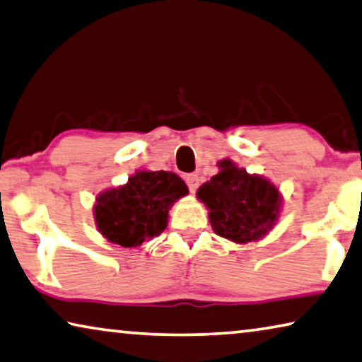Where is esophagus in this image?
I'll list each match as a JSON object with an SVG mask.
<instances>
[{"instance_id": "obj_1", "label": "esophagus", "mask_w": 362, "mask_h": 362, "mask_svg": "<svg viewBox=\"0 0 362 362\" xmlns=\"http://www.w3.org/2000/svg\"><path fill=\"white\" fill-rule=\"evenodd\" d=\"M185 182H187V185H188V188H190L192 193L197 192V188L199 185L198 174H188V175H185Z\"/></svg>"}]
</instances>
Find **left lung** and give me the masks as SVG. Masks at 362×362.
I'll list each match as a JSON object with an SVG mask.
<instances>
[{
	"label": "left lung",
	"mask_w": 362,
	"mask_h": 362,
	"mask_svg": "<svg viewBox=\"0 0 362 362\" xmlns=\"http://www.w3.org/2000/svg\"><path fill=\"white\" fill-rule=\"evenodd\" d=\"M221 172L199 187L198 198L209 208L212 230L235 243H248L275 226L280 194L271 182L222 160Z\"/></svg>",
	"instance_id": "1"
}]
</instances>
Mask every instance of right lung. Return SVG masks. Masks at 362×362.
I'll use <instances>...</instances> for the list:
<instances>
[{"label": "right lung", "instance_id": "add662e5", "mask_svg": "<svg viewBox=\"0 0 362 362\" xmlns=\"http://www.w3.org/2000/svg\"><path fill=\"white\" fill-rule=\"evenodd\" d=\"M187 193L174 172H139L124 187L96 198V226L111 243L136 248L168 227L169 208Z\"/></svg>", "mask_w": 362, "mask_h": 362}]
</instances>
